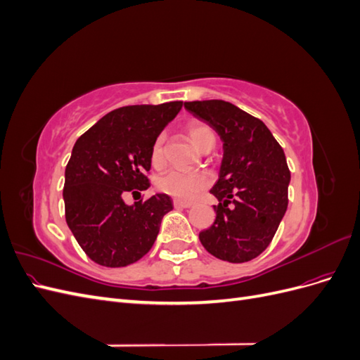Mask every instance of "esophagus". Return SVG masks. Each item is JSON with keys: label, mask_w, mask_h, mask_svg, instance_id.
Here are the masks:
<instances>
[{"label": "esophagus", "mask_w": 360, "mask_h": 360, "mask_svg": "<svg viewBox=\"0 0 360 360\" xmlns=\"http://www.w3.org/2000/svg\"><path fill=\"white\" fill-rule=\"evenodd\" d=\"M174 207H176V209H189V207H192V202L180 201V200H174Z\"/></svg>", "instance_id": "1"}]
</instances>
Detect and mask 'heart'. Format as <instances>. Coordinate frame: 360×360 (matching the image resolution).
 <instances>
[{
	"label": "heart",
	"instance_id": "b5f03b06",
	"mask_svg": "<svg viewBox=\"0 0 360 360\" xmlns=\"http://www.w3.org/2000/svg\"><path fill=\"white\" fill-rule=\"evenodd\" d=\"M184 130H186V134L189 135L195 147H198L202 151L205 148L213 147L216 135L213 129L207 123L200 122V120H192V122L184 126ZM150 160L155 168H162L165 165V135L163 134L158 135L153 144H151ZM209 184L210 179L204 172H189L179 169L168 171L158 180L159 191L169 195L172 198L183 201L193 200Z\"/></svg>",
	"mask_w": 360,
	"mask_h": 360
}]
</instances>
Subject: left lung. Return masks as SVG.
Segmentation results:
<instances>
[{
	"label": "left lung",
	"instance_id": "1",
	"mask_svg": "<svg viewBox=\"0 0 360 360\" xmlns=\"http://www.w3.org/2000/svg\"><path fill=\"white\" fill-rule=\"evenodd\" d=\"M224 143L216 219L200 233L202 246L230 263L254 259L270 245L287 212L290 169L284 150L267 126L225 101L184 102Z\"/></svg>",
	"mask_w": 360,
	"mask_h": 360
}]
</instances>
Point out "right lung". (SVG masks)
<instances>
[{
    "label": "right lung",
    "mask_w": 360,
    "mask_h": 360,
    "mask_svg": "<svg viewBox=\"0 0 360 360\" xmlns=\"http://www.w3.org/2000/svg\"><path fill=\"white\" fill-rule=\"evenodd\" d=\"M183 102L123 106L102 117L76 141L64 174L66 222L94 263L124 267L143 258L172 210L167 193L127 205V192L150 186V150Z\"/></svg>",
    "instance_id": "add662e5"
}]
</instances>
